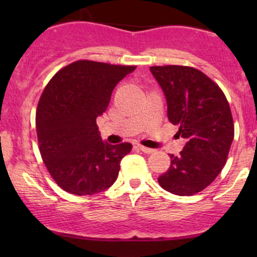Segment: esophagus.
Masks as SVG:
<instances>
[{
	"label": "esophagus",
	"instance_id": "obj_1",
	"mask_svg": "<svg viewBox=\"0 0 257 257\" xmlns=\"http://www.w3.org/2000/svg\"><path fill=\"white\" fill-rule=\"evenodd\" d=\"M138 149L140 150V151H143L144 153H147V155H150V153L155 152V150H153V149H149V147H145V146H143V145H138Z\"/></svg>",
	"mask_w": 257,
	"mask_h": 257
}]
</instances>
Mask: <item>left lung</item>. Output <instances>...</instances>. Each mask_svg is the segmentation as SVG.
Here are the masks:
<instances>
[{"mask_svg": "<svg viewBox=\"0 0 257 257\" xmlns=\"http://www.w3.org/2000/svg\"><path fill=\"white\" fill-rule=\"evenodd\" d=\"M150 71L166 96L168 118L186 140L179 156L170 155L159 185L178 196L200 192L219 175L231 149L234 125L228 101L219 85L193 67L168 65Z\"/></svg>", "mask_w": 257, "mask_h": 257, "instance_id": "8db88e82", "label": "left lung"}]
</instances>
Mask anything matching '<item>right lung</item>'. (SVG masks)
<instances>
[{"label":"right lung","instance_id":"obj_1","mask_svg":"<svg viewBox=\"0 0 257 257\" xmlns=\"http://www.w3.org/2000/svg\"><path fill=\"white\" fill-rule=\"evenodd\" d=\"M135 66L78 60L55 73L37 106L40 152L53 179L76 196L107 190L132 144L111 145L100 137L102 116L116 84Z\"/></svg>","mask_w":257,"mask_h":257}]
</instances>
